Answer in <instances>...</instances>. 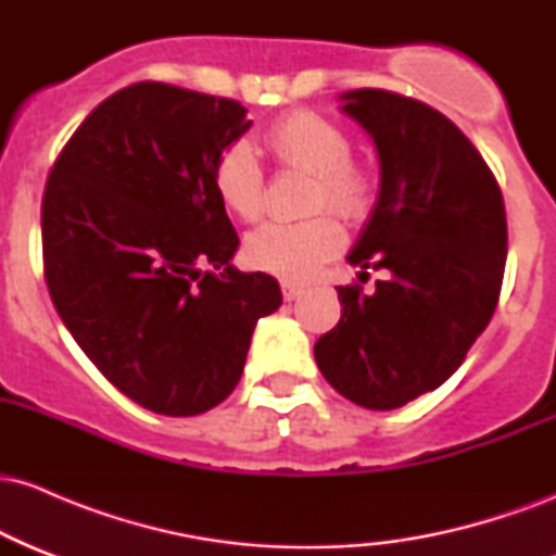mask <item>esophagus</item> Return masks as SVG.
Listing matches in <instances>:
<instances>
[{
  "mask_svg": "<svg viewBox=\"0 0 556 556\" xmlns=\"http://www.w3.org/2000/svg\"><path fill=\"white\" fill-rule=\"evenodd\" d=\"M300 292H303V287H300V285L282 282V298L285 300H295V298H300Z\"/></svg>",
  "mask_w": 556,
  "mask_h": 556,
  "instance_id": "esophagus-1",
  "label": "esophagus"
}]
</instances>
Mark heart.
<instances>
[{
    "label": "heart",
    "instance_id": "b5f03b06",
    "mask_svg": "<svg viewBox=\"0 0 556 556\" xmlns=\"http://www.w3.org/2000/svg\"><path fill=\"white\" fill-rule=\"evenodd\" d=\"M266 149L285 167L314 175L311 208H334L361 216L371 203V177L350 162L353 140L334 119L318 112H290L266 132ZM214 190L222 206L242 222H256L264 208V177L248 143L222 151L214 167ZM344 245V229L331 214L303 222H269L245 238L248 264L292 282H305Z\"/></svg>",
    "mask_w": 556,
    "mask_h": 556
}]
</instances>
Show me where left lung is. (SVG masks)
Returning a JSON list of instances; mask_svg holds the SVG:
<instances>
[{"label":"left lung","instance_id":"obj_1","mask_svg":"<svg viewBox=\"0 0 556 556\" xmlns=\"http://www.w3.org/2000/svg\"><path fill=\"white\" fill-rule=\"evenodd\" d=\"M340 101L374 138L381 167L379 198L348 261L387 269V279L371 295L337 287L342 318L314 355L342 397L394 410L442 387L494 316L507 216L483 156L442 112L381 88Z\"/></svg>","mask_w":556,"mask_h":556}]
</instances>
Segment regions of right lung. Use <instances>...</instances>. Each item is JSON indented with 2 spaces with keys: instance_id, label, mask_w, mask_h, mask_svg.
Segmentation results:
<instances>
[{
  "instance_id": "right-lung-1",
  "label": "right lung",
  "mask_w": 556,
  "mask_h": 556,
  "mask_svg": "<svg viewBox=\"0 0 556 556\" xmlns=\"http://www.w3.org/2000/svg\"><path fill=\"white\" fill-rule=\"evenodd\" d=\"M240 101L136 83L83 119L49 172L43 277L70 334L119 392L162 416L238 387L277 279L238 271L216 159L253 123Z\"/></svg>"
}]
</instances>
